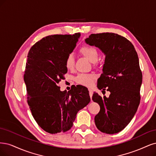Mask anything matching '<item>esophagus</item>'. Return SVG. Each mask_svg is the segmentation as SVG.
I'll list each match as a JSON object with an SVG mask.
<instances>
[{
	"label": "esophagus",
	"instance_id": "obj_1",
	"mask_svg": "<svg viewBox=\"0 0 156 156\" xmlns=\"http://www.w3.org/2000/svg\"><path fill=\"white\" fill-rule=\"evenodd\" d=\"M89 96L91 97V99H92V96H93V89L91 88H89Z\"/></svg>",
	"mask_w": 156,
	"mask_h": 156
}]
</instances>
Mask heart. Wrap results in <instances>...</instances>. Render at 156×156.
I'll list each match as a JSON object with an SVG mask.
<instances>
[{
  "label": "heart",
  "mask_w": 156,
  "mask_h": 156,
  "mask_svg": "<svg viewBox=\"0 0 156 156\" xmlns=\"http://www.w3.org/2000/svg\"><path fill=\"white\" fill-rule=\"evenodd\" d=\"M80 52L83 56L87 58L89 62L95 63L98 59V50L93 46L85 44L80 48ZM74 57L73 54H69L65 60V65L67 69L71 71L74 67ZM97 76L94 74H78L75 77L74 80L76 83L84 86L91 87L93 85L94 80H96Z\"/></svg>",
  "instance_id": "b5f03b06"
}]
</instances>
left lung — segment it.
Returning <instances> with one entry per match:
<instances>
[{"mask_svg": "<svg viewBox=\"0 0 156 156\" xmlns=\"http://www.w3.org/2000/svg\"><path fill=\"white\" fill-rule=\"evenodd\" d=\"M85 42L105 55L97 87L111 93L108 98L93 93V100L100 107L95 124L103 133H117L131 121L140 103L143 75L137 53L129 40L115 33L92 34Z\"/></svg>", "mask_w": 156, "mask_h": 156, "instance_id": "8db88e82", "label": "left lung"}]
</instances>
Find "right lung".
Listing matches in <instances>:
<instances>
[{"label": "right lung", "instance_id": "obj_1", "mask_svg": "<svg viewBox=\"0 0 156 156\" xmlns=\"http://www.w3.org/2000/svg\"><path fill=\"white\" fill-rule=\"evenodd\" d=\"M80 33L51 35L30 49L24 74L27 102L37 124L55 134L71 129L80 109L90 102L89 91L82 85L61 91L59 83L67 73L65 60L76 47Z\"/></svg>", "mask_w": 156, "mask_h": 156}]
</instances>
